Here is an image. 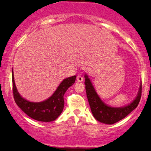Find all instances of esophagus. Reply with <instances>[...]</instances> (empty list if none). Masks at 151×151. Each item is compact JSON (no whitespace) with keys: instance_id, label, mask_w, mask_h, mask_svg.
<instances>
[{"instance_id":"esophagus-1","label":"esophagus","mask_w":151,"mask_h":151,"mask_svg":"<svg viewBox=\"0 0 151 151\" xmlns=\"http://www.w3.org/2000/svg\"><path fill=\"white\" fill-rule=\"evenodd\" d=\"M77 81L78 82H81L83 81V77L81 75H78L77 77Z\"/></svg>"}]
</instances>
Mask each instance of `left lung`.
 I'll list each match as a JSON object with an SVG mask.
<instances>
[{"instance_id": "left-lung-1", "label": "left lung", "mask_w": 151, "mask_h": 151, "mask_svg": "<svg viewBox=\"0 0 151 151\" xmlns=\"http://www.w3.org/2000/svg\"><path fill=\"white\" fill-rule=\"evenodd\" d=\"M84 77V83L86 85L87 98L88 100L91 112L97 121L103 123L111 125L126 117L129 113H131V111H132L138 106L139 101L141 100V97H142V83L140 85L137 96L131 104L121 108L111 107L101 100L87 74H85Z\"/></svg>"}]
</instances>
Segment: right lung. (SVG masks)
Returning <instances> with one entry per match:
<instances>
[{
  "instance_id": "obj_1",
  "label": "right lung",
  "mask_w": 151,
  "mask_h": 151,
  "mask_svg": "<svg viewBox=\"0 0 151 151\" xmlns=\"http://www.w3.org/2000/svg\"><path fill=\"white\" fill-rule=\"evenodd\" d=\"M77 76L65 79L54 93L47 100L41 102H31L19 94L14 83L12 71V91L15 102L26 115L34 120L42 122L55 121L62 113L64 107V94L68 88L74 83Z\"/></svg>"
}]
</instances>
